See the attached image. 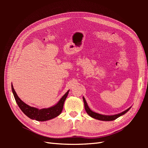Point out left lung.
I'll return each instance as SVG.
<instances>
[{"mask_svg":"<svg viewBox=\"0 0 148 148\" xmlns=\"http://www.w3.org/2000/svg\"><path fill=\"white\" fill-rule=\"evenodd\" d=\"M83 102H84V109L86 111L87 114L90 116V117L95 119H97V120H102V121H112V120H114L115 119H117V118H119L120 116H122L123 115H124L125 114H126L127 112L130 109L131 107H129L128 109H127L126 110H125L122 112H121L120 114H115V115H102V114H99L98 113L92 111L90 109H89V107H88V104H87V102L85 100L84 97H83Z\"/></svg>","mask_w":148,"mask_h":148,"instance_id":"left-lung-1","label":"left lung"}]
</instances>
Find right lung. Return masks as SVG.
I'll list each match as a JSON object with an SVG mask.
<instances>
[{"label":"right lung","mask_w":148,"mask_h":148,"mask_svg":"<svg viewBox=\"0 0 148 148\" xmlns=\"http://www.w3.org/2000/svg\"><path fill=\"white\" fill-rule=\"evenodd\" d=\"M12 89L16 102L17 103L18 106L21 111L31 119L36 120L37 121H41V122L52 119L57 117L58 115H59L61 114L62 109H63L64 102L67 96H68L69 92V90L62 96L60 101L55 106L49 107V108L39 109L38 108H36V107H31L25 104L23 101H22L20 99V98L18 96L14 88H13L12 84Z\"/></svg>","instance_id":"add662e5"}]
</instances>
